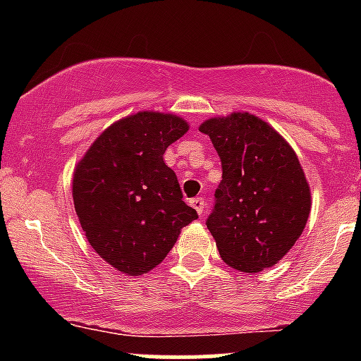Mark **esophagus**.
Returning <instances> with one entry per match:
<instances>
[{"label": "esophagus", "instance_id": "obj_1", "mask_svg": "<svg viewBox=\"0 0 361 361\" xmlns=\"http://www.w3.org/2000/svg\"><path fill=\"white\" fill-rule=\"evenodd\" d=\"M190 206L194 207V209L197 211L199 214H202V213H204V207H206V206H204V199H202V197H195V199H192V201H190Z\"/></svg>", "mask_w": 361, "mask_h": 361}]
</instances>
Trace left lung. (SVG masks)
<instances>
[{
  "instance_id": "left-lung-1",
  "label": "left lung",
  "mask_w": 361,
  "mask_h": 361,
  "mask_svg": "<svg viewBox=\"0 0 361 361\" xmlns=\"http://www.w3.org/2000/svg\"><path fill=\"white\" fill-rule=\"evenodd\" d=\"M199 130L221 160V181L206 220L221 258L241 272L272 267L292 250L311 211L297 155L250 113L209 118Z\"/></svg>"
}]
</instances>
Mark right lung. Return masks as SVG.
I'll return each mask as SVG.
<instances>
[{
    "label": "right lung",
    "mask_w": 361,
    "mask_h": 361,
    "mask_svg": "<svg viewBox=\"0 0 361 361\" xmlns=\"http://www.w3.org/2000/svg\"><path fill=\"white\" fill-rule=\"evenodd\" d=\"M187 130L180 116L140 111L108 127L76 167L73 201L83 232L123 274L157 267L197 218L164 162L167 147Z\"/></svg>",
    "instance_id": "1"
}]
</instances>
